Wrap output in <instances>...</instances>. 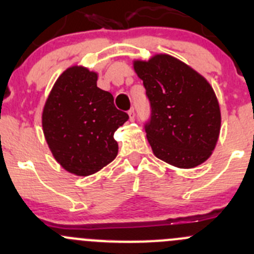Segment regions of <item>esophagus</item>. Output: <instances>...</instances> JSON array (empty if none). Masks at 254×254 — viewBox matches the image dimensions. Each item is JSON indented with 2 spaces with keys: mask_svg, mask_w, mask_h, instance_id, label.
<instances>
[{
  "mask_svg": "<svg viewBox=\"0 0 254 254\" xmlns=\"http://www.w3.org/2000/svg\"><path fill=\"white\" fill-rule=\"evenodd\" d=\"M127 114H129V118H130V120H134L135 119V111H134V108H131L130 109L129 112H127Z\"/></svg>",
  "mask_w": 254,
  "mask_h": 254,
  "instance_id": "34e87169",
  "label": "esophagus"
}]
</instances>
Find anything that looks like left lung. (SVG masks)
<instances>
[{"instance_id": "obj_1", "label": "left lung", "mask_w": 254, "mask_h": 254, "mask_svg": "<svg viewBox=\"0 0 254 254\" xmlns=\"http://www.w3.org/2000/svg\"><path fill=\"white\" fill-rule=\"evenodd\" d=\"M151 104L146 136L160 160L178 168H194L211 156L221 127L214 89L203 76L167 55L134 60Z\"/></svg>"}]
</instances>
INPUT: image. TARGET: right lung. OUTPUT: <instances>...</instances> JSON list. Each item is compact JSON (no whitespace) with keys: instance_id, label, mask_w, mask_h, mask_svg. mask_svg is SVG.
<instances>
[{"instance_id":"right-lung-1","label":"right lung","mask_w":254,"mask_h":254,"mask_svg":"<svg viewBox=\"0 0 254 254\" xmlns=\"http://www.w3.org/2000/svg\"><path fill=\"white\" fill-rule=\"evenodd\" d=\"M98 73L71 66L56 79L43 108L42 125L49 148L63 168L86 177L118 155L114 132L129 115L118 111L109 92L97 87Z\"/></svg>"}]
</instances>
